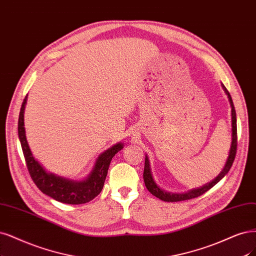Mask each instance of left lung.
<instances>
[{"label":"left lung","mask_w":256,"mask_h":256,"mask_svg":"<svg viewBox=\"0 0 256 256\" xmlns=\"http://www.w3.org/2000/svg\"><path fill=\"white\" fill-rule=\"evenodd\" d=\"M222 89L226 92V94L228 95V102H230V106H231V116H232V143H231V148H230V152H228V160L226 162V165L224 167V170L220 172V174L217 176V177L210 181V183L204 185L199 188H195V190H190L188 192L184 194H174V192H165L164 190H162L158 185L156 183V181L152 178V170H150V163H149V158L146 156H145V166H144V174H143V178H144V182L147 190L150 192L154 196H156V198L161 199L163 201L166 202H178V201H183V200H190L192 198H197L199 196H201L202 194H204L206 192H208V190L212 188L214 185H216L220 180H222L224 176L228 174V172L230 170L231 166L234 162V158L236 156V149H237V126H236V112H235V108L233 104V100L230 93L226 90V88L222 84Z\"/></svg>","instance_id":"1"}]
</instances>
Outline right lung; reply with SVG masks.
<instances>
[{
    "label": "right lung",
    "instance_id": "add662e5",
    "mask_svg": "<svg viewBox=\"0 0 256 256\" xmlns=\"http://www.w3.org/2000/svg\"><path fill=\"white\" fill-rule=\"evenodd\" d=\"M26 100H28V96L24 98L20 110L19 122H18V134H19L26 166H28V172L34 184L43 194L59 202H64V204H82L93 200L104 188L112 158L122 150L124 144L118 143L100 154L96 158L93 170L82 181L70 180L59 177L55 174L48 172L34 158L28 140H26L24 128V110Z\"/></svg>",
    "mask_w": 256,
    "mask_h": 256
}]
</instances>
